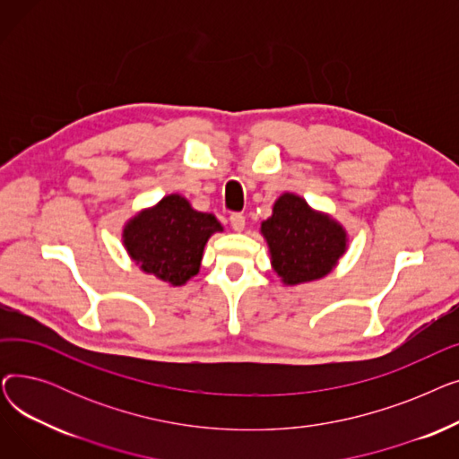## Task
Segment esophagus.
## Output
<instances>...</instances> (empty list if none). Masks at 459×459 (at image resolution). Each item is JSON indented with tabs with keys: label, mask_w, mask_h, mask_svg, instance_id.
Returning <instances> with one entry per match:
<instances>
[{
	"label": "esophagus",
	"mask_w": 459,
	"mask_h": 459,
	"mask_svg": "<svg viewBox=\"0 0 459 459\" xmlns=\"http://www.w3.org/2000/svg\"><path fill=\"white\" fill-rule=\"evenodd\" d=\"M229 221H230V227H232L236 232H242V230L246 229V215H244V213L232 212L230 217H229Z\"/></svg>",
	"instance_id": "esophagus-1"
}]
</instances>
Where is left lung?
I'll list each match as a JSON object with an SVG mask.
<instances>
[{
    "label": "left lung",
    "mask_w": 459,
    "mask_h": 459,
    "mask_svg": "<svg viewBox=\"0 0 459 459\" xmlns=\"http://www.w3.org/2000/svg\"><path fill=\"white\" fill-rule=\"evenodd\" d=\"M273 270L286 284H299L327 275L346 251V232L329 217L315 213L292 195L275 203L273 215L262 223Z\"/></svg>",
    "instance_id": "1"
}]
</instances>
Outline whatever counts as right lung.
Instances as JSON below:
<instances>
[{
  "mask_svg": "<svg viewBox=\"0 0 459 459\" xmlns=\"http://www.w3.org/2000/svg\"><path fill=\"white\" fill-rule=\"evenodd\" d=\"M217 230L223 229L212 213L195 212L184 197L169 195L134 217L125 229V246L143 272L180 286L199 272L204 244Z\"/></svg>",
  "mask_w": 459,
  "mask_h": 459,
  "instance_id": "add662e5",
  "label": "right lung"
}]
</instances>
